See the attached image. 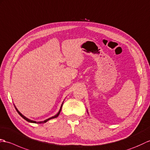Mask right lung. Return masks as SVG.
Masks as SVG:
<instances>
[{
  "label": "right lung",
  "instance_id": "obj_1",
  "mask_svg": "<svg viewBox=\"0 0 150 150\" xmlns=\"http://www.w3.org/2000/svg\"><path fill=\"white\" fill-rule=\"evenodd\" d=\"M63 103H64V102H63ZM63 103L62 104V106H61V107H60V109H59V112H58V113L57 114H56V115H54V116H53V117H50V118H49V119H46V120H45V121H40V122H36V121H32V120H30V119H28L27 117H25L24 115H23L21 112H20L18 110H17V108H16L15 106V108H16V111H17V112L18 113V114L21 116V117H22V118H24L25 120H26L27 121H28V122H33V123H38V124H41V123H45V122H46L47 121H48L49 120H50V119H54V118H56V117H57L59 115V113H60V112H61V110H62V105H63Z\"/></svg>",
  "mask_w": 150,
  "mask_h": 150
}]
</instances>
